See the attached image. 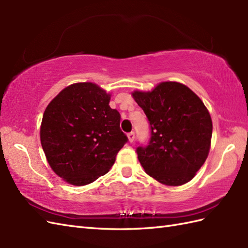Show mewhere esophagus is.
<instances>
[{"mask_svg": "<svg viewBox=\"0 0 248 248\" xmlns=\"http://www.w3.org/2000/svg\"><path fill=\"white\" fill-rule=\"evenodd\" d=\"M128 139H129V141L130 143H133L134 141V140H135V133L133 132H130V133H128Z\"/></svg>", "mask_w": 248, "mask_h": 248, "instance_id": "obj_1", "label": "esophagus"}]
</instances>
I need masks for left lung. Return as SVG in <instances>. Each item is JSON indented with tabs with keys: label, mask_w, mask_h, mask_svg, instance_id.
<instances>
[{
	"label": "left lung",
	"mask_w": 248,
	"mask_h": 248,
	"mask_svg": "<svg viewBox=\"0 0 248 248\" xmlns=\"http://www.w3.org/2000/svg\"><path fill=\"white\" fill-rule=\"evenodd\" d=\"M133 98L148 119L150 139L136 148L145 171L166 186H182L207 159L212 120L202 100L177 82H164Z\"/></svg>",
	"instance_id": "1"
}]
</instances>
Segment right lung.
Returning <instances> with one entry per match:
<instances>
[{
	"label": "right lung",
	"instance_id": "obj_1",
	"mask_svg": "<svg viewBox=\"0 0 248 248\" xmlns=\"http://www.w3.org/2000/svg\"><path fill=\"white\" fill-rule=\"evenodd\" d=\"M110 96L93 83L66 87L46 107L41 146L56 175L72 186H86L105 175L128 141Z\"/></svg>",
	"mask_w": 248,
	"mask_h": 248
}]
</instances>
